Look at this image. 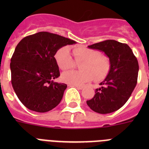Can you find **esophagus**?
Returning a JSON list of instances; mask_svg holds the SVG:
<instances>
[{"label":"esophagus","instance_id":"1","mask_svg":"<svg viewBox=\"0 0 149 149\" xmlns=\"http://www.w3.org/2000/svg\"><path fill=\"white\" fill-rule=\"evenodd\" d=\"M71 86H74V87H77L79 89H82L84 88V86H81V85H76V84H71L70 85Z\"/></svg>","mask_w":149,"mask_h":149}]
</instances>
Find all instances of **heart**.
<instances>
[{
	"label": "heart",
	"instance_id": "1",
	"mask_svg": "<svg viewBox=\"0 0 149 149\" xmlns=\"http://www.w3.org/2000/svg\"><path fill=\"white\" fill-rule=\"evenodd\" d=\"M76 62L82 61L79 65L81 71H68L63 73L61 77L65 83L81 85L92 81H101L107 77L110 70V61L107 56L100 54L98 51L86 47H77L72 50ZM56 63L62 70H67L74 66L70 51L63 47L54 55Z\"/></svg>",
	"mask_w": 149,
	"mask_h": 149
}]
</instances>
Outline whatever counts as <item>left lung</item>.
I'll use <instances>...</instances> for the list:
<instances>
[{
	"label": "left lung",
	"instance_id": "8db88e82",
	"mask_svg": "<svg viewBox=\"0 0 149 149\" xmlns=\"http://www.w3.org/2000/svg\"><path fill=\"white\" fill-rule=\"evenodd\" d=\"M102 51L110 61V70L100 83L92 99L86 101L91 110L101 114L116 111L127 102L136 85L139 72L137 59L127 44L105 40L88 46Z\"/></svg>",
	"mask_w": 149,
	"mask_h": 149
}]
</instances>
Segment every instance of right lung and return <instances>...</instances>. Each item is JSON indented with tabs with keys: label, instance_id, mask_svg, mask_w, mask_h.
I'll list each match as a JSON object with an SVG mask.
<instances>
[{
	"label": "right lung",
	"instance_id": "obj_1",
	"mask_svg": "<svg viewBox=\"0 0 149 149\" xmlns=\"http://www.w3.org/2000/svg\"><path fill=\"white\" fill-rule=\"evenodd\" d=\"M74 40L48 32L26 36L17 45L10 63L12 85L29 110L45 113L56 107L67 85L54 82L60 76L54 55Z\"/></svg>",
	"mask_w": 149,
	"mask_h": 149
}]
</instances>
